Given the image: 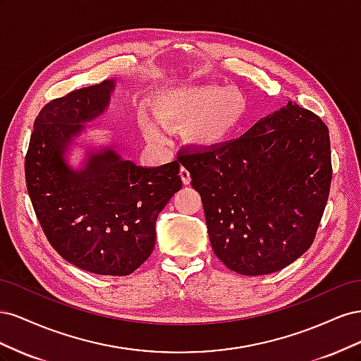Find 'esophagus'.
I'll use <instances>...</instances> for the list:
<instances>
[{"label":"esophagus","mask_w":361,"mask_h":361,"mask_svg":"<svg viewBox=\"0 0 361 361\" xmlns=\"http://www.w3.org/2000/svg\"><path fill=\"white\" fill-rule=\"evenodd\" d=\"M179 174H180V179L183 182V185H188L191 182V176H190V171L185 169V167H180L179 170Z\"/></svg>","instance_id":"esophagus-1"}]
</instances>
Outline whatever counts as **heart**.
I'll use <instances>...</instances> for the list:
<instances>
[{
	"label": "heart",
	"mask_w": 361,
	"mask_h": 361,
	"mask_svg": "<svg viewBox=\"0 0 361 361\" xmlns=\"http://www.w3.org/2000/svg\"><path fill=\"white\" fill-rule=\"evenodd\" d=\"M150 110L167 128H187L192 145L216 149L226 145L245 117V101L232 87L204 84H176L159 90L150 102ZM152 138L162 135L161 126L149 116L140 120Z\"/></svg>",
	"instance_id": "heart-1"
}]
</instances>
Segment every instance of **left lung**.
<instances>
[{
  "mask_svg": "<svg viewBox=\"0 0 361 361\" xmlns=\"http://www.w3.org/2000/svg\"><path fill=\"white\" fill-rule=\"evenodd\" d=\"M214 253L243 276L290 265L312 245L331 183L329 128L305 108L262 117L216 149H185Z\"/></svg>",
  "mask_w": 361,
  "mask_h": 361,
  "instance_id": "8db88e82",
  "label": "left lung"
}]
</instances>
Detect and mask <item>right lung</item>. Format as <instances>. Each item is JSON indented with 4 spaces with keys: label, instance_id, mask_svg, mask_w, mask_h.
Listing matches in <instances>:
<instances>
[{
    "label": "right lung",
    "instance_id": "add662e5",
    "mask_svg": "<svg viewBox=\"0 0 361 361\" xmlns=\"http://www.w3.org/2000/svg\"><path fill=\"white\" fill-rule=\"evenodd\" d=\"M116 80L54 99L35 120L25 157L30 199L49 244L69 264L99 276H129L152 255L157 218L182 187L179 162L137 166L118 146L85 143L105 114ZM73 147L85 150L72 166Z\"/></svg>",
    "mask_w": 361,
    "mask_h": 361
}]
</instances>
